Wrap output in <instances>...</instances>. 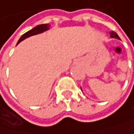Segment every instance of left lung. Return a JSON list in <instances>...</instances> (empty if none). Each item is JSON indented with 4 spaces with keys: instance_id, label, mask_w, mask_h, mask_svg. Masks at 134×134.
<instances>
[{
    "instance_id": "obj_1",
    "label": "left lung",
    "mask_w": 134,
    "mask_h": 134,
    "mask_svg": "<svg viewBox=\"0 0 134 134\" xmlns=\"http://www.w3.org/2000/svg\"><path fill=\"white\" fill-rule=\"evenodd\" d=\"M109 34H110V37L111 38H118V39H120L119 38V35H118V34H116V33H114V32H110V33H109Z\"/></svg>"
}]
</instances>
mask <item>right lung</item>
<instances>
[{
    "label": "right lung",
    "mask_w": 134,
    "mask_h": 134,
    "mask_svg": "<svg viewBox=\"0 0 134 134\" xmlns=\"http://www.w3.org/2000/svg\"><path fill=\"white\" fill-rule=\"evenodd\" d=\"M48 29H49V25H48V24H43V25H37L36 27L32 29L31 30H29V31L26 32L25 34H24L23 35L20 37V38L19 39L17 44H19L21 41H23L24 39H25L26 38H29V37L33 36V35H36V34H41L44 31L48 30Z\"/></svg>",
    "instance_id": "add662e5"
}]
</instances>
